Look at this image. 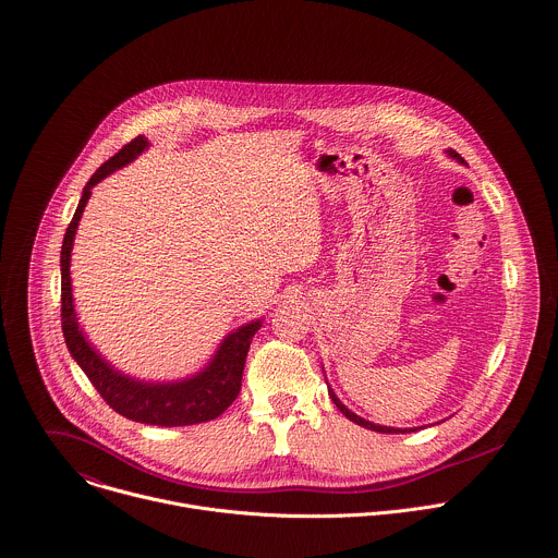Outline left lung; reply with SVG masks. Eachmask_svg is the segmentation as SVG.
Returning a JSON list of instances; mask_svg holds the SVG:
<instances>
[{"label":"left lung","mask_w":558,"mask_h":558,"mask_svg":"<svg viewBox=\"0 0 558 558\" xmlns=\"http://www.w3.org/2000/svg\"><path fill=\"white\" fill-rule=\"evenodd\" d=\"M449 153V157H453V159H458V161H462L464 163V159L456 153V150H447ZM328 395H330V399H332V403L337 405V410L345 416V418H350L352 423H356V425H361V427H365V429H373V432H379V434H408V432H416V429H395V427H384V425H375V423H369V421H365V418H361V416H356L354 412H350L337 397H335V392L332 390H328Z\"/></svg>","instance_id":"obj_1"}]
</instances>
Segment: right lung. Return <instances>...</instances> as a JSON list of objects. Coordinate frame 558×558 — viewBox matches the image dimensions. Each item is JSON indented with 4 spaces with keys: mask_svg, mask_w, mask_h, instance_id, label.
<instances>
[{
    "mask_svg": "<svg viewBox=\"0 0 558 558\" xmlns=\"http://www.w3.org/2000/svg\"><path fill=\"white\" fill-rule=\"evenodd\" d=\"M144 148H148V140L137 135L129 144H124L111 159H107L87 181L83 189V197L78 208L68 226L63 247H61V324L63 337L68 343L70 354L81 365L92 386L98 395L107 401V405L118 412L120 416L144 423V425H159V427H183V425H197L208 423L221 416L239 397L241 379L245 369L247 350L252 337L260 328V319L241 326L239 330L230 332L210 363L191 379L172 381V384H146L133 377L122 375L111 363L105 361L96 352V348L85 339L83 330L78 328L74 298H72V278H70V260H72V245L76 236L78 221L83 210L89 202L92 189L102 181L113 170L133 161Z\"/></svg>",
    "mask_w": 558,
    "mask_h": 558,
    "instance_id": "right-lung-1",
    "label": "right lung"
}]
</instances>
